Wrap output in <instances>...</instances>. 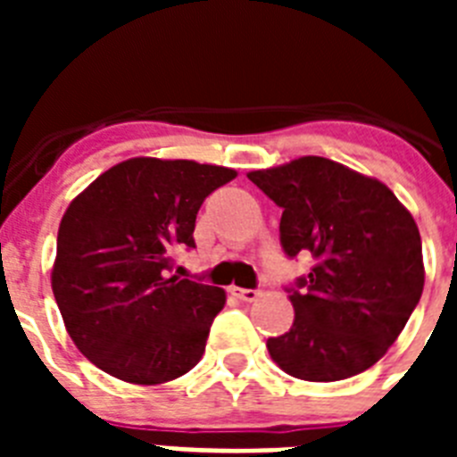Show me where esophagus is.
Instances as JSON below:
<instances>
[{"label": "esophagus", "instance_id": "34e87169", "mask_svg": "<svg viewBox=\"0 0 457 457\" xmlns=\"http://www.w3.org/2000/svg\"><path fill=\"white\" fill-rule=\"evenodd\" d=\"M231 295H236L237 300L242 302H256L261 297V293L253 288H237V286H231Z\"/></svg>", "mask_w": 457, "mask_h": 457}]
</instances>
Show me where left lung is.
Masks as SVG:
<instances>
[{"label": "left lung", "instance_id": "obj_1", "mask_svg": "<svg viewBox=\"0 0 457 457\" xmlns=\"http://www.w3.org/2000/svg\"><path fill=\"white\" fill-rule=\"evenodd\" d=\"M281 212L288 258L316 265L288 286L295 320L268 338L270 357L293 378L337 382L370 369L403 332L423 293L417 221L386 185L306 155L247 173Z\"/></svg>", "mask_w": 457, "mask_h": 457}]
</instances>
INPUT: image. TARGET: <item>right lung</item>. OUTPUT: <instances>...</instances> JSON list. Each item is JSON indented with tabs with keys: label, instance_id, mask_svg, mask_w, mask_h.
Returning a JSON list of instances; mask_svg holds the SVG:
<instances>
[{
	"label": "right lung",
	"instance_id": "obj_1",
	"mask_svg": "<svg viewBox=\"0 0 457 457\" xmlns=\"http://www.w3.org/2000/svg\"><path fill=\"white\" fill-rule=\"evenodd\" d=\"M233 169L132 157L68 205L52 293L79 353L132 385H162L204 357L226 293L171 277V253L194 247L196 212Z\"/></svg>",
	"mask_w": 457,
	"mask_h": 457
}]
</instances>
